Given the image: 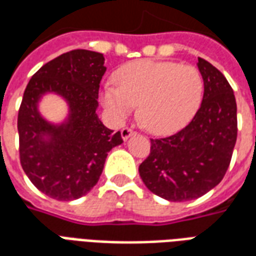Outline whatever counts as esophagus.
<instances>
[{"label":"esophagus","instance_id":"esophagus-1","mask_svg":"<svg viewBox=\"0 0 256 256\" xmlns=\"http://www.w3.org/2000/svg\"><path fill=\"white\" fill-rule=\"evenodd\" d=\"M120 134H122L123 140H128L130 136H133L134 130H133V128H123L122 132H120Z\"/></svg>","mask_w":256,"mask_h":256}]
</instances>
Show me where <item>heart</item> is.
<instances>
[{"label": "heart", "instance_id": "obj_1", "mask_svg": "<svg viewBox=\"0 0 256 256\" xmlns=\"http://www.w3.org/2000/svg\"><path fill=\"white\" fill-rule=\"evenodd\" d=\"M106 84L102 106L118 123L124 122L138 106V120L155 136H170L192 120L202 106L204 79L198 68L152 58L122 66Z\"/></svg>", "mask_w": 256, "mask_h": 256}]
</instances>
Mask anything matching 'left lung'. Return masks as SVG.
I'll return each instance as SVG.
<instances>
[{"label":"left lung","instance_id":"left-lung-1","mask_svg":"<svg viewBox=\"0 0 256 256\" xmlns=\"http://www.w3.org/2000/svg\"><path fill=\"white\" fill-rule=\"evenodd\" d=\"M204 79L202 106L188 126L166 138L150 140L138 167L150 192L170 202L193 200L215 188L230 164L237 140L233 89L220 70L198 58Z\"/></svg>","mask_w":256,"mask_h":256}]
</instances>
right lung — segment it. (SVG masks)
Here are the masks:
<instances>
[{
	"label": "right lung",
	"instance_id": "1",
	"mask_svg": "<svg viewBox=\"0 0 256 256\" xmlns=\"http://www.w3.org/2000/svg\"><path fill=\"white\" fill-rule=\"evenodd\" d=\"M101 53L76 49L42 66L27 84L18 115L20 163L36 189L56 200H75L98 182L108 152L123 142L120 132L97 116ZM46 92L62 95L70 112L63 124L48 122L38 111Z\"/></svg>",
	"mask_w": 256,
	"mask_h": 256
}]
</instances>
